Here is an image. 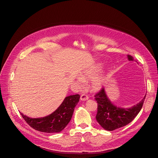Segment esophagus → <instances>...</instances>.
Segmentation results:
<instances>
[{
    "instance_id": "34e87169",
    "label": "esophagus",
    "mask_w": 158,
    "mask_h": 158,
    "mask_svg": "<svg viewBox=\"0 0 158 158\" xmlns=\"http://www.w3.org/2000/svg\"><path fill=\"white\" fill-rule=\"evenodd\" d=\"M89 99V96L85 94H82L81 96V101H87Z\"/></svg>"
}]
</instances>
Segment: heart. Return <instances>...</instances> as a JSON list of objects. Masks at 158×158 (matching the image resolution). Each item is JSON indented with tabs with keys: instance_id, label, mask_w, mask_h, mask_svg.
Returning <instances> with one entry per match:
<instances>
[{
	"instance_id": "b5f03b06",
	"label": "heart",
	"mask_w": 158,
	"mask_h": 158,
	"mask_svg": "<svg viewBox=\"0 0 158 158\" xmlns=\"http://www.w3.org/2000/svg\"><path fill=\"white\" fill-rule=\"evenodd\" d=\"M99 71V69L98 68L94 69H90L89 71H87L84 75L83 76V79H91L92 77H93L96 73H98V71ZM104 82V77L102 75L101 76H98L95 77L93 79V81L91 82V87L93 89V90L94 91H97V90H99L103 85Z\"/></svg>"
}]
</instances>
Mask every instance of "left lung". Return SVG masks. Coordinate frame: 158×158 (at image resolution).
<instances>
[{
    "label": "left lung",
    "mask_w": 158,
    "mask_h": 158,
    "mask_svg": "<svg viewBox=\"0 0 158 158\" xmlns=\"http://www.w3.org/2000/svg\"><path fill=\"white\" fill-rule=\"evenodd\" d=\"M127 57L129 60H134L131 55L128 54ZM94 97L98 102L96 120L104 129L110 131L125 126L135 118L143 107L146 96L138 104L129 108L117 107L112 104L103 87Z\"/></svg>",
    "instance_id": "left-lung-1"
}]
</instances>
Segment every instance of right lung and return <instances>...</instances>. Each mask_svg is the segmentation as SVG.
I'll return each instance as SVG.
<instances>
[{"label": "right lung", "instance_id": "1", "mask_svg": "<svg viewBox=\"0 0 158 158\" xmlns=\"http://www.w3.org/2000/svg\"><path fill=\"white\" fill-rule=\"evenodd\" d=\"M79 98L78 94L66 97L54 112L44 118H31L20 113L26 122L35 130L46 133L59 132L70 122Z\"/></svg>", "mask_w": 158, "mask_h": 158}]
</instances>
